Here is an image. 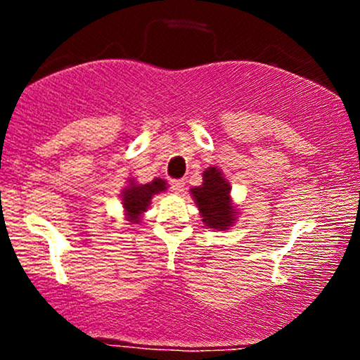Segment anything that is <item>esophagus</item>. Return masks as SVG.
Returning a JSON list of instances; mask_svg holds the SVG:
<instances>
[{
    "label": "esophagus",
    "mask_w": 360,
    "mask_h": 360,
    "mask_svg": "<svg viewBox=\"0 0 360 360\" xmlns=\"http://www.w3.org/2000/svg\"><path fill=\"white\" fill-rule=\"evenodd\" d=\"M184 179H172L171 181V189L174 193H181L184 189Z\"/></svg>",
    "instance_id": "34e87169"
}]
</instances>
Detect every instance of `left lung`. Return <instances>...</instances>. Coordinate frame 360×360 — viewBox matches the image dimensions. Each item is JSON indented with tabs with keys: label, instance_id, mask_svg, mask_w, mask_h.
I'll list each match as a JSON object with an SVG mask.
<instances>
[{
	"label": "left lung",
	"instance_id": "8db88e82",
	"mask_svg": "<svg viewBox=\"0 0 360 360\" xmlns=\"http://www.w3.org/2000/svg\"><path fill=\"white\" fill-rule=\"evenodd\" d=\"M208 229L226 230L235 220V208L230 203V184L223 179L220 169L208 167L203 172V184L191 189Z\"/></svg>",
	"mask_w": 360,
	"mask_h": 360
}]
</instances>
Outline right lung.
Masks as SVG:
<instances>
[{
  "label": "right lung",
  "mask_w": 360,
  "mask_h": 360,
  "mask_svg": "<svg viewBox=\"0 0 360 360\" xmlns=\"http://www.w3.org/2000/svg\"><path fill=\"white\" fill-rule=\"evenodd\" d=\"M166 181L159 179V177H155L152 183L147 184H137L131 181L130 186H127L122 193L123 208H125L127 212L128 221L139 223L142 213L147 212V206L150 205L152 196L160 191H166Z\"/></svg>",
  "instance_id": "add662e5"
}]
</instances>
